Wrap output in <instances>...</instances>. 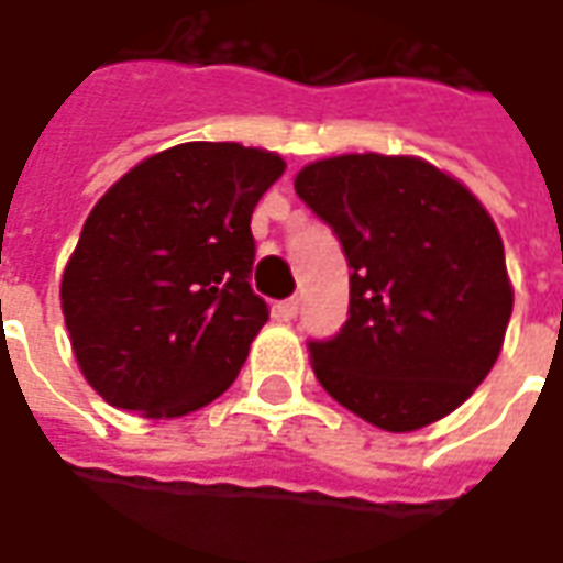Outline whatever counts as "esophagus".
Instances as JSON below:
<instances>
[{
  "instance_id": "34e87169",
  "label": "esophagus",
  "mask_w": 563,
  "mask_h": 563,
  "mask_svg": "<svg viewBox=\"0 0 563 563\" xmlns=\"http://www.w3.org/2000/svg\"><path fill=\"white\" fill-rule=\"evenodd\" d=\"M274 317H277V320H286V323H289V320H296V317H298V298H286V301H277V305H274Z\"/></svg>"
}]
</instances>
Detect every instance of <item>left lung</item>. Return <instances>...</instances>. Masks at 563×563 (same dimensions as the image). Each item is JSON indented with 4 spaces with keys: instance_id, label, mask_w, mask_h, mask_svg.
Wrapping results in <instances>:
<instances>
[{
    "instance_id": "1",
    "label": "left lung",
    "mask_w": 563,
    "mask_h": 563,
    "mask_svg": "<svg viewBox=\"0 0 563 563\" xmlns=\"http://www.w3.org/2000/svg\"><path fill=\"white\" fill-rule=\"evenodd\" d=\"M296 194L351 267L342 330L308 342L317 382L385 431L426 428L465 404L511 317L506 250L487 209L426 159L382 153L311 163Z\"/></svg>"
}]
</instances>
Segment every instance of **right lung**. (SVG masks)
Masks as SVG:
<instances>
[{"label": "right lung", "mask_w": 563, "mask_h": 563, "mask_svg": "<svg viewBox=\"0 0 563 563\" xmlns=\"http://www.w3.org/2000/svg\"><path fill=\"white\" fill-rule=\"evenodd\" d=\"M283 169L277 153L187 141L137 163L91 209L60 311L110 407L172 419L231 388L267 323L250 286L252 209Z\"/></svg>", "instance_id": "add662e5"}]
</instances>
